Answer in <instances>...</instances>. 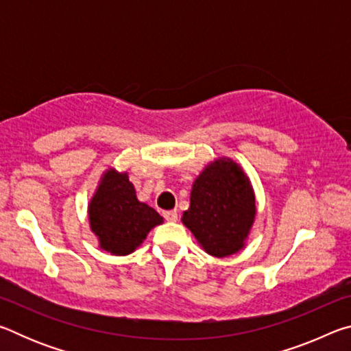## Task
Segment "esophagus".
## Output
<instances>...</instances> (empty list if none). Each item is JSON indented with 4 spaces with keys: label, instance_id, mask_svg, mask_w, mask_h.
Masks as SVG:
<instances>
[{
    "label": "esophagus",
    "instance_id": "34e87169",
    "mask_svg": "<svg viewBox=\"0 0 351 351\" xmlns=\"http://www.w3.org/2000/svg\"><path fill=\"white\" fill-rule=\"evenodd\" d=\"M164 218L167 219V221L173 223V221H176V219H178V212L176 210H165L164 212Z\"/></svg>",
    "mask_w": 351,
    "mask_h": 351
}]
</instances>
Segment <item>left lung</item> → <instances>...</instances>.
I'll use <instances>...</instances> for the list:
<instances>
[{"label": "left lung", "instance_id": "obj_1", "mask_svg": "<svg viewBox=\"0 0 351 351\" xmlns=\"http://www.w3.org/2000/svg\"><path fill=\"white\" fill-rule=\"evenodd\" d=\"M255 218L249 178L237 162L219 158L195 180L182 223L213 257H228L245 247Z\"/></svg>", "mask_w": 351, "mask_h": 351}]
</instances>
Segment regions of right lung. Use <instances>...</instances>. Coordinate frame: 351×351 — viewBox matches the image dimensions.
I'll use <instances>...</instances> for the list:
<instances>
[{"instance_id":"right-lung-1","label":"right lung","mask_w":351,"mask_h":351,"mask_svg":"<svg viewBox=\"0 0 351 351\" xmlns=\"http://www.w3.org/2000/svg\"><path fill=\"white\" fill-rule=\"evenodd\" d=\"M88 215L99 246L112 255L132 254L154 226L164 221L153 207L138 199L125 171L114 169L104 173L88 204Z\"/></svg>"}]
</instances>
